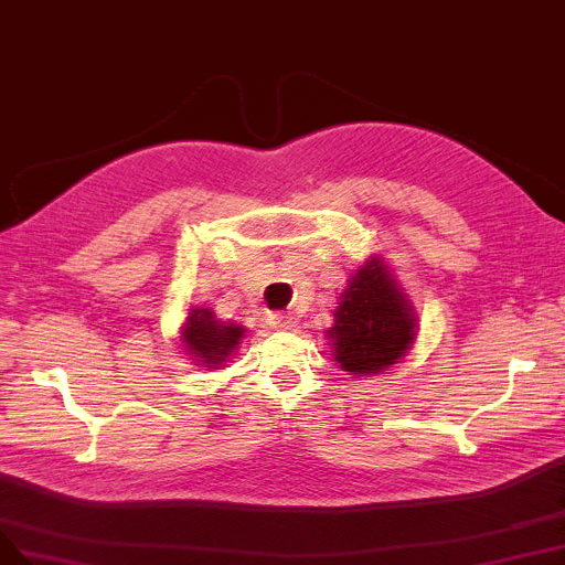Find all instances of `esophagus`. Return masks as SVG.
I'll return each instance as SVG.
<instances>
[{"label":"esophagus","instance_id":"1","mask_svg":"<svg viewBox=\"0 0 565 565\" xmlns=\"http://www.w3.org/2000/svg\"><path fill=\"white\" fill-rule=\"evenodd\" d=\"M269 323L275 326V328H279V330H290L296 326V321L290 319L288 315H281V311H275V315H269Z\"/></svg>","mask_w":565,"mask_h":565}]
</instances>
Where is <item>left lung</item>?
I'll use <instances>...</instances> for the list:
<instances>
[{
    "instance_id": "left-lung-1",
    "label": "left lung",
    "mask_w": 565,
    "mask_h": 565,
    "mask_svg": "<svg viewBox=\"0 0 565 565\" xmlns=\"http://www.w3.org/2000/svg\"><path fill=\"white\" fill-rule=\"evenodd\" d=\"M335 361L351 374H372L398 363L414 340L409 302L374 258L351 277L328 330Z\"/></svg>"
}]
</instances>
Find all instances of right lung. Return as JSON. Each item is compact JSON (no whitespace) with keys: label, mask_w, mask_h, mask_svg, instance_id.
<instances>
[{"label":"right lung","mask_w":565,"mask_h":565,"mask_svg":"<svg viewBox=\"0 0 565 565\" xmlns=\"http://www.w3.org/2000/svg\"><path fill=\"white\" fill-rule=\"evenodd\" d=\"M242 326H225L209 309H193L188 317L183 342L206 367H218L242 340Z\"/></svg>","instance_id":"1"}]
</instances>
